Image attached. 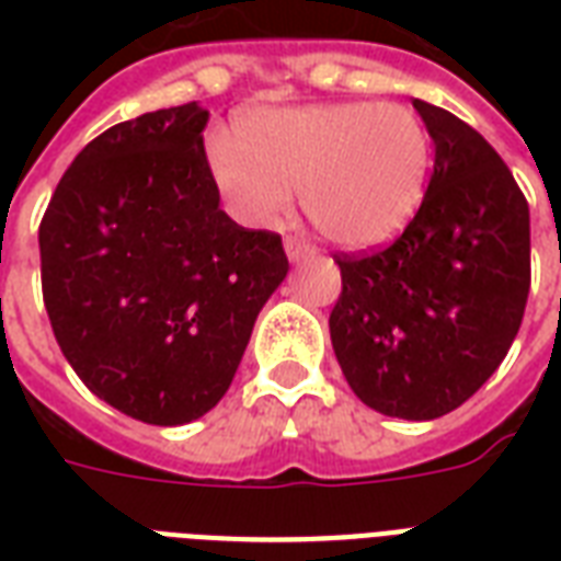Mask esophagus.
Instances as JSON below:
<instances>
[{
	"label": "esophagus",
	"mask_w": 561,
	"mask_h": 561,
	"mask_svg": "<svg viewBox=\"0 0 561 561\" xmlns=\"http://www.w3.org/2000/svg\"><path fill=\"white\" fill-rule=\"evenodd\" d=\"M285 253H288L290 262H306V259H314L317 250L308 241H302V238L288 236L285 238Z\"/></svg>",
	"instance_id": "esophagus-1"
}]
</instances>
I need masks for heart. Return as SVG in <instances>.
<instances>
[{"label": "heart", "mask_w": 561, "mask_h": 561, "mask_svg": "<svg viewBox=\"0 0 561 561\" xmlns=\"http://www.w3.org/2000/svg\"><path fill=\"white\" fill-rule=\"evenodd\" d=\"M236 142L211 148L209 171L238 220L276 227L299 188L308 220L346 250L399 236L431 174L427 127L401 104L255 110L238 122Z\"/></svg>", "instance_id": "heart-1"}]
</instances>
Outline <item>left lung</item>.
<instances>
[{"mask_svg":"<svg viewBox=\"0 0 561 561\" xmlns=\"http://www.w3.org/2000/svg\"><path fill=\"white\" fill-rule=\"evenodd\" d=\"M436 145L425 201L375 253H341L329 332L346 381L383 416L436 419L501 367L530 294V206L462 118L413 99Z\"/></svg>","mask_w":561,"mask_h":561,"instance_id":"left-lung-1","label":"left lung"}]
</instances>
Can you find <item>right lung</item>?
<instances>
[{
  "instance_id": "obj_1",
  "label": "right lung",
  "mask_w": 561,
  "mask_h": 561,
  "mask_svg": "<svg viewBox=\"0 0 561 561\" xmlns=\"http://www.w3.org/2000/svg\"><path fill=\"white\" fill-rule=\"evenodd\" d=\"M197 104L113 125L39 220L43 302L87 387L148 425H186L232 383L288 273L282 238L220 209Z\"/></svg>"
}]
</instances>
